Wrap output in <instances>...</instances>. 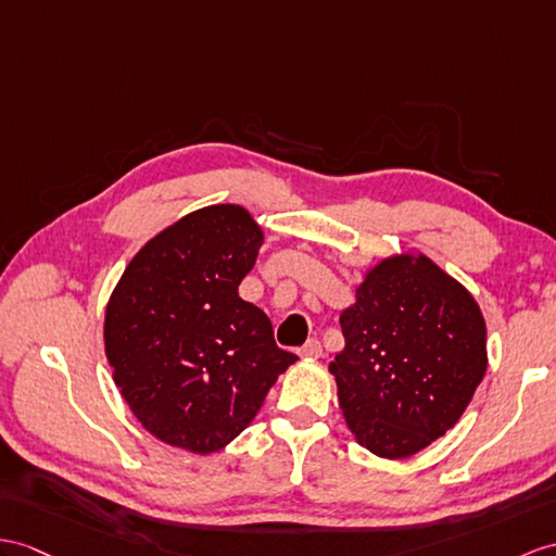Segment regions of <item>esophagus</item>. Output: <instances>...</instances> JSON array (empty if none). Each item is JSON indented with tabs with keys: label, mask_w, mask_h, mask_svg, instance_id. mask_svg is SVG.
I'll list each match as a JSON object with an SVG mask.
<instances>
[{
	"label": "esophagus",
	"mask_w": 556,
	"mask_h": 556,
	"mask_svg": "<svg viewBox=\"0 0 556 556\" xmlns=\"http://www.w3.org/2000/svg\"><path fill=\"white\" fill-rule=\"evenodd\" d=\"M302 358H318L323 354V346L318 340H308L304 346H300V351H296Z\"/></svg>",
	"instance_id": "obj_1"
}]
</instances>
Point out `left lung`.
I'll list each match as a JSON object with an SVG mask.
<instances>
[{
    "label": "left lung",
    "instance_id": "8db88e82",
    "mask_svg": "<svg viewBox=\"0 0 556 556\" xmlns=\"http://www.w3.org/2000/svg\"><path fill=\"white\" fill-rule=\"evenodd\" d=\"M340 323L337 399L351 434L377 457L405 459L451 431L489 368L477 300L417 250L365 268Z\"/></svg>",
    "mask_w": 556,
    "mask_h": 556
}]
</instances>
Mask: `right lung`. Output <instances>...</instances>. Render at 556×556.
Instances as JSON below:
<instances>
[{"label": "right lung", "mask_w": 556, "mask_h": 556, "mask_svg": "<svg viewBox=\"0 0 556 556\" xmlns=\"http://www.w3.org/2000/svg\"><path fill=\"white\" fill-rule=\"evenodd\" d=\"M264 245L240 205L188 212L131 256L105 304L115 387L157 441L195 455L226 448L296 356L260 306L238 296Z\"/></svg>", "instance_id": "1"}]
</instances>
